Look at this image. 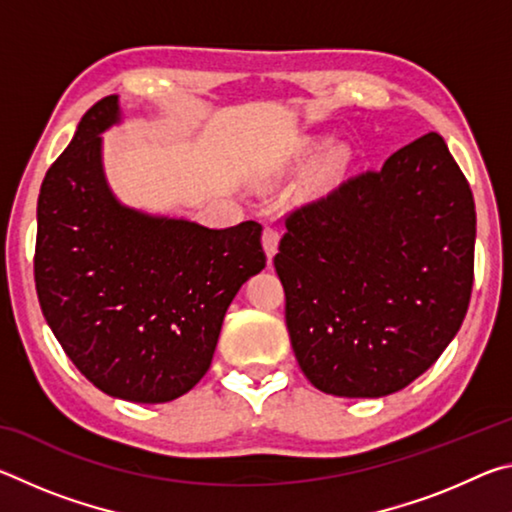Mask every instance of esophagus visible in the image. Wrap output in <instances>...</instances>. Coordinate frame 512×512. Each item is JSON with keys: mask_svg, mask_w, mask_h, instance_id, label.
Returning <instances> with one entry per match:
<instances>
[{"mask_svg": "<svg viewBox=\"0 0 512 512\" xmlns=\"http://www.w3.org/2000/svg\"><path fill=\"white\" fill-rule=\"evenodd\" d=\"M277 244H280V235H277V230L264 228V232H262V246H264V253L268 257V262H271V259L275 257Z\"/></svg>", "mask_w": 512, "mask_h": 512, "instance_id": "34e87169", "label": "esophagus"}]
</instances>
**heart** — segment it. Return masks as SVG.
Wrapping results in <instances>:
<instances>
[{"mask_svg": "<svg viewBox=\"0 0 512 512\" xmlns=\"http://www.w3.org/2000/svg\"><path fill=\"white\" fill-rule=\"evenodd\" d=\"M314 151H316V149H314V146H311V149H307V151H305V155H307V158H311V155H314Z\"/></svg>", "mask_w": 512, "mask_h": 512, "instance_id": "1", "label": "heart"}]
</instances>
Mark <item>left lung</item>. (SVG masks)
<instances>
[{
    "label": "left lung",
    "instance_id": "8db88e82",
    "mask_svg": "<svg viewBox=\"0 0 512 512\" xmlns=\"http://www.w3.org/2000/svg\"><path fill=\"white\" fill-rule=\"evenodd\" d=\"M474 239L472 189L438 133L293 212L273 264L305 377L336 397L418 379L461 329Z\"/></svg>",
    "mask_w": 512,
    "mask_h": 512
}]
</instances>
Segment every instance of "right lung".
<instances>
[{
    "label": "right lung",
    "instance_id": "1",
    "mask_svg": "<svg viewBox=\"0 0 512 512\" xmlns=\"http://www.w3.org/2000/svg\"><path fill=\"white\" fill-rule=\"evenodd\" d=\"M119 97L85 112L38 196L36 291L76 368L110 397L171 402L203 379L223 316L266 266L262 225L225 230L128 207L103 171Z\"/></svg>",
    "mask_w": 512,
    "mask_h": 512
}]
</instances>
